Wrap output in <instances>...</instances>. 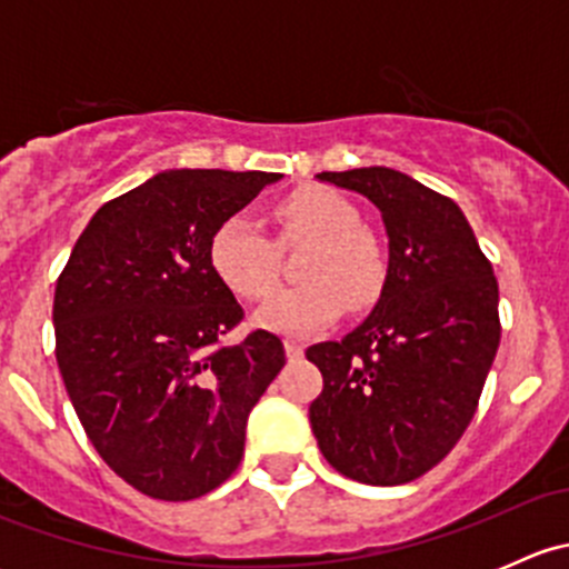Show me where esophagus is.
Returning <instances> with one entry per match:
<instances>
[{"instance_id": "1", "label": "esophagus", "mask_w": 569, "mask_h": 569, "mask_svg": "<svg viewBox=\"0 0 569 569\" xmlns=\"http://www.w3.org/2000/svg\"><path fill=\"white\" fill-rule=\"evenodd\" d=\"M283 349H286V355H289V358H291V360L302 358V343L291 341V338H286V341H283Z\"/></svg>"}]
</instances>
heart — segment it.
Wrapping results in <instances>:
<instances>
[{
    "instance_id": "heart-1",
    "label": "heart",
    "mask_w": 569,
    "mask_h": 569,
    "mask_svg": "<svg viewBox=\"0 0 569 569\" xmlns=\"http://www.w3.org/2000/svg\"><path fill=\"white\" fill-rule=\"evenodd\" d=\"M286 237L313 239L302 263L306 283L283 289L256 313V321L283 336H308L332 325L352 308L380 300L388 280V258L375 237L360 228L349 200L330 189L306 187L274 209ZM209 263L222 286L242 300H263L278 280V258L267 233L242 214L217 226L209 242Z\"/></svg>"
}]
</instances>
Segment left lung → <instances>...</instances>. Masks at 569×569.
<instances>
[{"mask_svg":"<svg viewBox=\"0 0 569 569\" xmlns=\"http://www.w3.org/2000/svg\"><path fill=\"white\" fill-rule=\"evenodd\" d=\"M363 194L388 237V280L341 341L308 347L325 388L311 429L347 479L393 487L435 468L473 418L496 360L498 283L462 209L391 168L319 173Z\"/></svg>","mask_w":569,"mask_h":569,"instance_id":"8db88e82","label":"left lung"}]
</instances>
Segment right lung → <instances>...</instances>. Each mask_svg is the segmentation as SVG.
Wrapping results in <instances>:
<instances>
[{
	"label": "right lung",
	"instance_id": "1",
	"mask_svg": "<svg viewBox=\"0 0 569 569\" xmlns=\"http://www.w3.org/2000/svg\"><path fill=\"white\" fill-rule=\"evenodd\" d=\"M280 173L164 170L93 214L54 289L57 366L90 443L134 490L192 501L244 455L248 416L286 366L209 263L222 220Z\"/></svg>",
	"mask_w": 569,
	"mask_h": 569
}]
</instances>
